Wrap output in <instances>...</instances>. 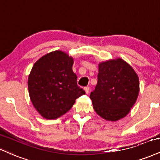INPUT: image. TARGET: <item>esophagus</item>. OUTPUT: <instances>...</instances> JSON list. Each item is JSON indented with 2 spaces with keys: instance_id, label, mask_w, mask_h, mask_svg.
Returning <instances> with one entry per match:
<instances>
[{
  "instance_id": "obj_1",
  "label": "esophagus",
  "mask_w": 160,
  "mask_h": 160,
  "mask_svg": "<svg viewBox=\"0 0 160 160\" xmlns=\"http://www.w3.org/2000/svg\"><path fill=\"white\" fill-rule=\"evenodd\" d=\"M84 90H85L86 93L88 94V93H89V92H90V88H89V87H85V88H84Z\"/></svg>"
}]
</instances>
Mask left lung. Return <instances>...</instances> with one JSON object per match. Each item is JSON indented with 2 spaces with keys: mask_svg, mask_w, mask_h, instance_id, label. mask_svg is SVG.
Masks as SVG:
<instances>
[{
  "mask_svg": "<svg viewBox=\"0 0 160 160\" xmlns=\"http://www.w3.org/2000/svg\"><path fill=\"white\" fill-rule=\"evenodd\" d=\"M139 77L121 58L98 63V82L90 97L93 109L105 120L118 121L126 116L137 101Z\"/></svg>",
  "mask_w": 160,
  "mask_h": 160,
  "instance_id": "1",
  "label": "left lung"
}]
</instances>
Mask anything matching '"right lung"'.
I'll return each instance as SVG.
<instances>
[{
	"label": "right lung",
	"instance_id": "obj_1",
	"mask_svg": "<svg viewBox=\"0 0 160 160\" xmlns=\"http://www.w3.org/2000/svg\"><path fill=\"white\" fill-rule=\"evenodd\" d=\"M74 58L56 50L43 56L33 65L28 77L29 95L39 114L56 119L69 111L76 99L85 94L77 85L72 71Z\"/></svg>",
	"mask_w": 160,
	"mask_h": 160
}]
</instances>
